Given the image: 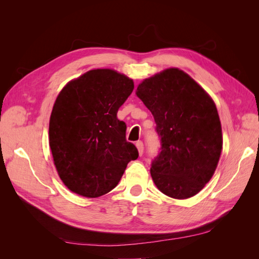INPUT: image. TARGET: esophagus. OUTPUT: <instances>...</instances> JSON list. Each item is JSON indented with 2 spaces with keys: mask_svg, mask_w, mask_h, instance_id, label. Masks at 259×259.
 I'll use <instances>...</instances> for the list:
<instances>
[{
  "mask_svg": "<svg viewBox=\"0 0 259 259\" xmlns=\"http://www.w3.org/2000/svg\"><path fill=\"white\" fill-rule=\"evenodd\" d=\"M136 147L138 149L139 155H143V153H144V144H143L142 140H138V142L136 143Z\"/></svg>",
  "mask_w": 259,
  "mask_h": 259,
  "instance_id": "1",
  "label": "esophagus"
}]
</instances>
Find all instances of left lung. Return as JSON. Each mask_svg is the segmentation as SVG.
<instances>
[{"instance_id":"1","label":"left lung","mask_w":259,"mask_h":259,"mask_svg":"<svg viewBox=\"0 0 259 259\" xmlns=\"http://www.w3.org/2000/svg\"><path fill=\"white\" fill-rule=\"evenodd\" d=\"M136 95L151 111L160 137V152L150 168L155 186L170 198L193 197L209 182L222 153V125L213 99L177 68L144 80Z\"/></svg>"}]
</instances>
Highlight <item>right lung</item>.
Listing matches in <instances>:
<instances>
[{"label":"right lung","mask_w":259,"mask_h":259,"mask_svg":"<svg viewBox=\"0 0 259 259\" xmlns=\"http://www.w3.org/2000/svg\"><path fill=\"white\" fill-rule=\"evenodd\" d=\"M133 90L126 75L95 69L59 93L50 120V147L58 175L72 192L86 198L108 193L138 158L125 136L126 124L116 116Z\"/></svg>","instance_id":"right-lung-1"}]
</instances>
